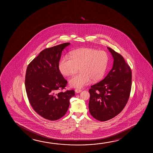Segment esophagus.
I'll use <instances>...</instances> for the list:
<instances>
[{
    "instance_id": "34e87169",
    "label": "esophagus",
    "mask_w": 153,
    "mask_h": 153,
    "mask_svg": "<svg viewBox=\"0 0 153 153\" xmlns=\"http://www.w3.org/2000/svg\"><path fill=\"white\" fill-rule=\"evenodd\" d=\"M75 92L77 93H79L81 92H82V90H80V89H78V88H76L75 89Z\"/></svg>"
}]
</instances>
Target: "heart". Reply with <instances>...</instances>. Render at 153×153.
Instances as JSON below:
<instances>
[{
    "mask_svg": "<svg viewBox=\"0 0 153 153\" xmlns=\"http://www.w3.org/2000/svg\"><path fill=\"white\" fill-rule=\"evenodd\" d=\"M109 55L104 51L92 48H82L71 52L69 58L62 56L58 63V69L63 76L71 75L79 69V73L69 80L71 88H82L90 82L101 80L105 74Z\"/></svg>",
    "mask_w": 153,
    "mask_h": 153,
    "instance_id": "1",
    "label": "heart"
}]
</instances>
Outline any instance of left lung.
I'll use <instances>...</instances> for the list:
<instances>
[{
  "instance_id": "1",
  "label": "left lung",
  "mask_w": 153,
  "mask_h": 153,
  "mask_svg": "<svg viewBox=\"0 0 153 153\" xmlns=\"http://www.w3.org/2000/svg\"><path fill=\"white\" fill-rule=\"evenodd\" d=\"M108 48L114 59L113 68L100 82L92 85L88 90V103L91 115L100 121L115 117L128 102L132 84L130 66L119 53Z\"/></svg>"
}]
</instances>
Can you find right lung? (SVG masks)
I'll return each instance as SVG.
<instances>
[{
    "label": "right lung",
    "instance_id": "add662e5",
    "mask_svg": "<svg viewBox=\"0 0 153 153\" xmlns=\"http://www.w3.org/2000/svg\"><path fill=\"white\" fill-rule=\"evenodd\" d=\"M70 43H65L42 51L29 64L25 86L28 100L33 110L46 120H58L65 115L74 90L58 92L65 88L67 81L58 69L62 52Z\"/></svg>",
    "mask_w": 153,
    "mask_h": 153
}]
</instances>
